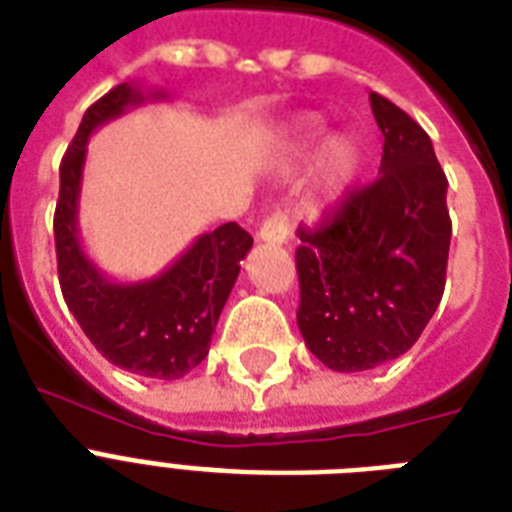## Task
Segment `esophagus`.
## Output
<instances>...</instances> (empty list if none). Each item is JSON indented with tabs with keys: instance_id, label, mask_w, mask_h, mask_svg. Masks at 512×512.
<instances>
[{
	"instance_id": "esophagus-1",
	"label": "esophagus",
	"mask_w": 512,
	"mask_h": 512,
	"mask_svg": "<svg viewBox=\"0 0 512 512\" xmlns=\"http://www.w3.org/2000/svg\"><path fill=\"white\" fill-rule=\"evenodd\" d=\"M289 233H292L289 215L284 209H279V212H273L271 217H265L257 236H260V241H265V244H287Z\"/></svg>"
}]
</instances>
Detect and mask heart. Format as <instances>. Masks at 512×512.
<instances>
[{
	"instance_id": "1",
	"label": "heart",
	"mask_w": 512,
	"mask_h": 512,
	"mask_svg": "<svg viewBox=\"0 0 512 512\" xmlns=\"http://www.w3.org/2000/svg\"><path fill=\"white\" fill-rule=\"evenodd\" d=\"M297 143L308 146L313 140H319L321 124L319 119H303L297 124ZM364 167V151L353 138L337 135V138L327 140L324 154H321V175H324V191L329 199H335L340 193H345L350 185L356 183L358 172Z\"/></svg>"
}]
</instances>
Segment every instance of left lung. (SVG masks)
Listing matches in <instances>:
<instances>
[{"mask_svg":"<svg viewBox=\"0 0 512 512\" xmlns=\"http://www.w3.org/2000/svg\"><path fill=\"white\" fill-rule=\"evenodd\" d=\"M385 135L380 177L345 193L319 228H300L297 327L335 372H364L412 348L446 284L452 220L428 132L369 92Z\"/></svg>","mask_w":512,"mask_h":512,"instance_id":"8db88e82","label":"left lung"}]
</instances>
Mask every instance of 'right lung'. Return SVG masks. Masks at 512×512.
<instances>
[{
  "instance_id": "1",
  "label": "right lung",
  "mask_w": 512,
  "mask_h": 512,
  "mask_svg": "<svg viewBox=\"0 0 512 512\" xmlns=\"http://www.w3.org/2000/svg\"><path fill=\"white\" fill-rule=\"evenodd\" d=\"M162 98V95H159ZM135 87L119 84L92 103L74 143L60 162V193L55 207L58 279L68 311L84 335L119 369L154 380H180L209 353L212 332L231 295L252 236L241 225L225 223L201 233L175 263L154 279L111 281L79 241V191H82L87 140L100 124L143 103Z\"/></svg>"
}]
</instances>
